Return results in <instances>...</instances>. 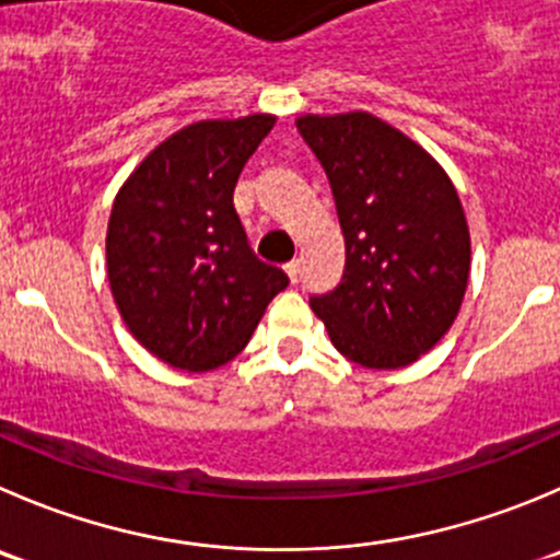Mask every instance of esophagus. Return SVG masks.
Instances as JSON below:
<instances>
[{
    "mask_svg": "<svg viewBox=\"0 0 560 560\" xmlns=\"http://www.w3.org/2000/svg\"><path fill=\"white\" fill-rule=\"evenodd\" d=\"M284 273L290 276L292 284H298V279H301V262H298V259H292V262H287V265H284Z\"/></svg>",
    "mask_w": 560,
    "mask_h": 560,
    "instance_id": "obj_1",
    "label": "esophagus"
}]
</instances>
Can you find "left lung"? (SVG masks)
<instances>
[{
  "instance_id": "1",
  "label": "left lung",
  "mask_w": 560,
  "mask_h": 560,
  "mask_svg": "<svg viewBox=\"0 0 560 560\" xmlns=\"http://www.w3.org/2000/svg\"><path fill=\"white\" fill-rule=\"evenodd\" d=\"M345 235V276L312 298L336 350L366 369H401L446 336L470 276V232L441 164L369 112L301 114Z\"/></svg>"
}]
</instances>
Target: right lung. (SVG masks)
<instances>
[{
	"label": "right lung",
	"mask_w": 560,
	"mask_h": 560,
	"mask_svg": "<svg viewBox=\"0 0 560 560\" xmlns=\"http://www.w3.org/2000/svg\"><path fill=\"white\" fill-rule=\"evenodd\" d=\"M273 114L199 119L130 172L108 215L106 270L133 339L186 372L224 366L290 284L248 248L235 183Z\"/></svg>",
	"instance_id": "add662e5"
}]
</instances>
